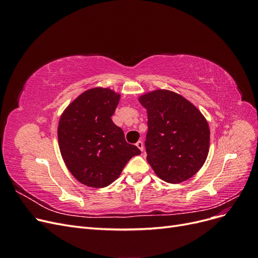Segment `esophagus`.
Returning <instances> with one entry per match:
<instances>
[{
	"label": "esophagus",
	"mask_w": 258,
	"mask_h": 258,
	"mask_svg": "<svg viewBox=\"0 0 258 258\" xmlns=\"http://www.w3.org/2000/svg\"><path fill=\"white\" fill-rule=\"evenodd\" d=\"M136 145L138 146V148H139L140 151L143 152V150H144V145H143V142H142V141H138Z\"/></svg>",
	"instance_id": "obj_1"
}]
</instances>
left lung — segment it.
Segmentation results:
<instances>
[{"label": "left lung", "mask_w": 258, "mask_h": 258, "mask_svg": "<svg viewBox=\"0 0 258 258\" xmlns=\"http://www.w3.org/2000/svg\"><path fill=\"white\" fill-rule=\"evenodd\" d=\"M147 111V162L162 181L177 184L196 174L208 157L210 129L198 108L178 93L158 89L139 98Z\"/></svg>", "instance_id": "obj_1"}]
</instances>
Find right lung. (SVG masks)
<instances>
[{"label":"right lung","mask_w":258,"mask_h":258,"mask_svg":"<svg viewBox=\"0 0 258 258\" xmlns=\"http://www.w3.org/2000/svg\"><path fill=\"white\" fill-rule=\"evenodd\" d=\"M120 95L108 88L83 92L62 113L58 141L70 172L82 184L102 188L120 175L134 156L141 154L126 142L112 120Z\"/></svg>","instance_id":"obj_1"}]
</instances>
